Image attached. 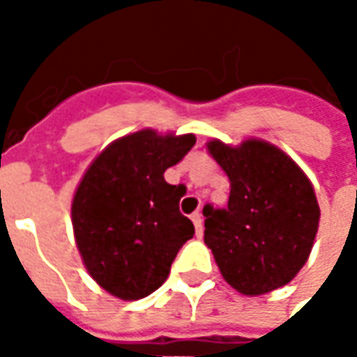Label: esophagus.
Here are the masks:
<instances>
[{
	"mask_svg": "<svg viewBox=\"0 0 357 357\" xmlns=\"http://www.w3.org/2000/svg\"><path fill=\"white\" fill-rule=\"evenodd\" d=\"M191 220H193L195 229H197V235L201 237V235H202V216L199 214V212H195L193 216H191Z\"/></svg>",
	"mask_w": 357,
	"mask_h": 357,
	"instance_id": "34e87169",
	"label": "esophagus"
}]
</instances>
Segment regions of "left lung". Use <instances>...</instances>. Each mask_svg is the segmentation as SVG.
<instances>
[{
	"instance_id": "left-lung-1",
	"label": "left lung",
	"mask_w": 357,
	"mask_h": 357,
	"mask_svg": "<svg viewBox=\"0 0 357 357\" xmlns=\"http://www.w3.org/2000/svg\"><path fill=\"white\" fill-rule=\"evenodd\" d=\"M208 153L231 183L225 208H202L204 243L224 279L247 296L291 283L312 252L319 225V204L306 174L262 139L239 147L212 139Z\"/></svg>"
}]
</instances>
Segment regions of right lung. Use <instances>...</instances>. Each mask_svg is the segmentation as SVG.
Listing matches in <instances>:
<instances>
[{
  "label": "right lung",
  "mask_w": 357,
  "mask_h": 357,
  "mask_svg": "<svg viewBox=\"0 0 357 357\" xmlns=\"http://www.w3.org/2000/svg\"><path fill=\"white\" fill-rule=\"evenodd\" d=\"M195 141L193 133L141 130L112 141L84 174L73 199L76 247L89 275L112 296L155 292L195 235L193 222L179 212L185 185L164 179Z\"/></svg>",
  "instance_id": "right-lung-1"
}]
</instances>
